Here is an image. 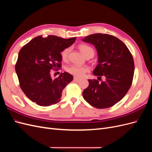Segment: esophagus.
I'll return each instance as SVG.
<instances>
[{
    "label": "esophagus",
    "instance_id": "obj_1",
    "mask_svg": "<svg viewBox=\"0 0 152 152\" xmlns=\"http://www.w3.org/2000/svg\"><path fill=\"white\" fill-rule=\"evenodd\" d=\"M73 80H74L75 82H79L80 80V79H79V78H77V77H74L73 78Z\"/></svg>",
    "mask_w": 152,
    "mask_h": 152
}]
</instances>
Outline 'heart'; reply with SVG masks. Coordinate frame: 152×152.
Segmentation results:
<instances>
[{
  "instance_id": "obj_1",
  "label": "heart",
  "mask_w": 152,
  "mask_h": 152,
  "mask_svg": "<svg viewBox=\"0 0 152 152\" xmlns=\"http://www.w3.org/2000/svg\"><path fill=\"white\" fill-rule=\"evenodd\" d=\"M79 49L82 54L86 57L87 55L92 54L94 55V49L90 47L89 45L86 44H81L79 46ZM70 49L68 48L63 49L61 52V58L62 60L66 61L68 58L69 53H70ZM66 71L75 77H83L85 73L89 71V68L87 66H79L76 65H70L66 68Z\"/></svg>"
}]
</instances>
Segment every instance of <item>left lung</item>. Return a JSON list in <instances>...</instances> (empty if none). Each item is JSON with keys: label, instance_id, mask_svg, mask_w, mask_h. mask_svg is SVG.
Segmentation results:
<instances>
[{"label": "left lung", "instance_id": "obj_1", "mask_svg": "<svg viewBox=\"0 0 152 152\" xmlns=\"http://www.w3.org/2000/svg\"><path fill=\"white\" fill-rule=\"evenodd\" d=\"M94 45L98 55V64L94 75L105 80L89 79V86L82 93L83 98L96 108H107L125 96L131 86L134 63L129 50L123 42L113 35L94 34L82 39Z\"/></svg>", "mask_w": 152, "mask_h": 152}]
</instances>
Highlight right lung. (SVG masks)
I'll return each instance as SVG.
<instances>
[{
  "mask_svg": "<svg viewBox=\"0 0 152 152\" xmlns=\"http://www.w3.org/2000/svg\"><path fill=\"white\" fill-rule=\"evenodd\" d=\"M75 40L76 37L65 39L48 35L43 38L40 35L21 49L15 70L21 89L32 102L42 107L60 102L62 91L72 81L73 76L64 72L54 79L50 70L61 68V52Z\"/></svg>",
  "mask_w": 152,
  "mask_h": 152,
  "instance_id": "1",
  "label": "right lung"
}]
</instances>
